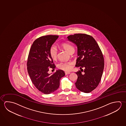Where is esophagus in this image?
<instances>
[{"label": "esophagus", "instance_id": "esophagus-1", "mask_svg": "<svg viewBox=\"0 0 126 126\" xmlns=\"http://www.w3.org/2000/svg\"><path fill=\"white\" fill-rule=\"evenodd\" d=\"M65 75H68V74H70V73L69 72H65Z\"/></svg>", "mask_w": 126, "mask_h": 126}]
</instances>
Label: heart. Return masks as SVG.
Here are the masks:
<instances>
[{
  "label": "heart",
  "instance_id": "b5f03b06",
  "mask_svg": "<svg viewBox=\"0 0 126 126\" xmlns=\"http://www.w3.org/2000/svg\"><path fill=\"white\" fill-rule=\"evenodd\" d=\"M61 47L63 49L65 50V51L69 53L72 49L74 48L71 45L67 43H63L61 44ZM49 54L51 58L55 60L57 58V50L54 46H52L50 47L49 50ZM73 62H61L58 64V68L65 71H69L71 70L73 68Z\"/></svg>",
  "mask_w": 126,
  "mask_h": 126
}]
</instances>
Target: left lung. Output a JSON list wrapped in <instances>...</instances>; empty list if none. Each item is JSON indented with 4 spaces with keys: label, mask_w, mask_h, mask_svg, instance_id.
I'll list each match as a JSON object with an SVG mask.
<instances>
[{
    "label": "left lung",
    "mask_w": 126,
    "mask_h": 126,
    "mask_svg": "<svg viewBox=\"0 0 126 126\" xmlns=\"http://www.w3.org/2000/svg\"><path fill=\"white\" fill-rule=\"evenodd\" d=\"M68 40L76 45L77 58L76 67L84 68V74L79 70L75 85L81 92L89 93L99 85L104 70V58L101 50L92 36L84 33L68 36ZM83 70V69H82Z\"/></svg>",
    "instance_id": "left-lung-1"
}]
</instances>
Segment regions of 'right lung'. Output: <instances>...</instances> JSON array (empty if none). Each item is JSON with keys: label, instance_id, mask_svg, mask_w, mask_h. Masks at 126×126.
Listing matches in <instances>:
<instances>
[{"label": "right lung", "instance_id": "add662e5", "mask_svg": "<svg viewBox=\"0 0 126 126\" xmlns=\"http://www.w3.org/2000/svg\"><path fill=\"white\" fill-rule=\"evenodd\" d=\"M58 36H44L35 40L30 50L27 62V71L32 83L41 92L49 94L58 89L60 80L65 75L59 69L53 74H49L50 68H55L49 50Z\"/></svg>", "mask_w": 126, "mask_h": 126}]
</instances>
